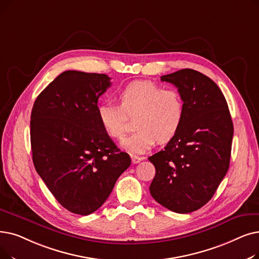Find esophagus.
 Returning a JSON list of instances; mask_svg holds the SVG:
<instances>
[{"label": "esophagus", "mask_w": 259, "mask_h": 259, "mask_svg": "<svg viewBox=\"0 0 259 259\" xmlns=\"http://www.w3.org/2000/svg\"><path fill=\"white\" fill-rule=\"evenodd\" d=\"M131 159H132V163H133V164H138V163H140L141 161H143L144 157L138 156V155H132Z\"/></svg>", "instance_id": "obj_1"}]
</instances>
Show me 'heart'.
I'll list each match as a JSON object with an SVG mask.
<instances>
[{
	"label": "heart",
	"instance_id": "1",
	"mask_svg": "<svg viewBox=\"0 0 259 259\" xmlns=\"http://www.w3.org/2000/svg\"><path fill=\"white\" fill-rule=\"evenodd\" d=\"M119 106L105 102L97 107V116L104 130L113 139L127 131V116H134L137 131L121 142L131 153H144L156 143L170 141L184 116V100L177 89L162 88L151 80H134L119 90Z\"/></svg>",
	"mask_w": 259,
	"mask_h": 259
}]
</instances>
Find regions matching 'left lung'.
<instances>
[{"label": "left lung", "mask_w": 259, "mask_h": 259, "mask_svg": "<svg viewBox=\"0 0 259 259\" xmlns=\"http://www.w3.org/2000/svg\"><path fill=\"white\" fill-rule=\"evenodd\" d=\"M161 80L178 88L184 116L165 148L148 157L155 167L149 190L164 207L187 213L207 203L228 172L233 121L226 97L204 74L183 69Z\"/></svg>", "instance_id": "8db88e82"}]
</instances>
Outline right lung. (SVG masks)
Listing matches in <instances>:
<instances>
[{
  "mask_svg": "<svg viewBox=\"0 0 259 259\" xmlns=\"http://www.w3.org/2000/svg\"><path fill=\"white\" fill-rule=\"evenodd\" d=\"M106 74L65 71L43 90L30 115L32 162L59 203L90 215L131 164L104 130L97 103L111 85Z\"/></svg>",
  "mask_w": 259,
  "mask_h": 259,
  "instance_id": "obj_1",
  "label": "right lung"
}]
</instances>
